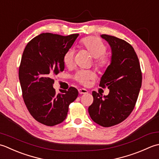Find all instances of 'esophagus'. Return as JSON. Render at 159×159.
Masks as SVG:
<instances>
[{"label":"esophagus","instance_id":"obj_1","mask_svg":"<svg viewBox=\"0 0 159 159\" xmlns=\"http://www.w3.org/2000/svg\"><path fill=\"white\" fill-rule=\"evenodd\" d=\"M78 92L80 94H86L88 93V90L85 89H78Z\"/></svg>","mask_w":159,"mask_h":159}]
</instances>
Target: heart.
I'll return each mask as SVG.
<instances>
[{
  "label": "heart",
  "mask_w": 159,
  "mask_h": 159,
  "mask_svg": "<svg viewBox=\"0 0 159 159\" xmlns=\"http://www.w3.org/2000/svg\"><path fill=\"white\" fill-rule=\"evenodd\" d=\"M80 47L86 50L94 57L93 62L98 69L103 70L108 68L111 63V57L106 53L107 47L101 39L95 36H89L80 41ZM75 51L73 48L68 49L63 56V62L65 66L70 68L73 65ZM95 77V73L92 70H79L74 78L84 86H87L90 80Z\"/></svg>",
  "instance_id": "obj_1"
}]
</instances>
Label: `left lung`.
<instances>
[{
    "instance_id": "8db88e82",
    "label": "left lung",
    "mask_w": 159,
    "mask_h": 159,
    "mask_svg": "<svg viewBox=\"0 0 159 159\" xmlns=\"http://www.w3.org/2000/svg\"><path fill=\"white\" fill-rule=\"evenodd\" d=\"M102 38L112 49L111 63L100 80L99 86L108 88L109 94L93 91V102L89 113L94 122L111 127L124 121L133 111L142 83L140 63L134 48L127 42L112 35Z\"/></svg>"
}]
</instances>
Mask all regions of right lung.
<instances>
[{"mask_svg": "<svg viewBox=\"0 0 159 159\" xmlns=\"http://www.w3.org/2000/svg\"><path fill=\"white\" fill-rule=\"evenodd\" d=\"M78 35L41 34L29 42L22 53L18 72L22 98L31 115L42 124L62 122L78 96L74 87L60 94L53 87V77L64 69V55Z\"/></svg>", "mask_w": 159, "mask_h": 159, "instance_id": "right-lung-1", "label": "right lung"}]
</instances>
